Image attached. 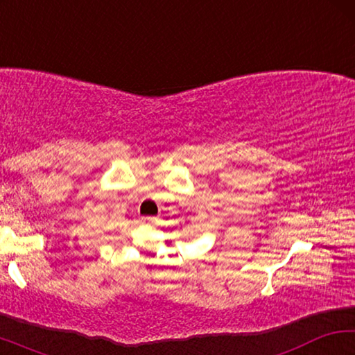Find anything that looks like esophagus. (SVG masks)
I'll use <instances>...</instances> for the list:
<instances>
[{
    "mask_svg": "<svg viewBox=\"0 0 355 355\" xmlns=\"http://www.w3.org/2000/svg\"><path fill=\"white\" fill-rule=\"evenodd\" d=\"M142 222H146V224H155L156 218H153V216H146V218H142Z\"/></svg>",
    "mask_w": 355,
    "mask_h": 355,
    "instance_id": "34e87169",
    "label": "esophagus"
}]
</instances>
